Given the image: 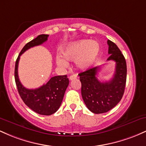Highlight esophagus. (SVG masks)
Here are the masks:
<instances>
[{
    "label": "esophagus",
    "mask_w": 146,
    "mask_h": 146,
    "mask_svg": "<svg viewBox=\"0 0 146 146\" xmlns=\"http://www.w3.org/2000/svg\"><path fill=\"white\" fill-rule=\"evenodd\" d=\"M78 78V76H77V75H72L71 76L69 77V80H75V79H77Z\"/></svg>",
    "instance_id": "obj_1"
}]
</instances>
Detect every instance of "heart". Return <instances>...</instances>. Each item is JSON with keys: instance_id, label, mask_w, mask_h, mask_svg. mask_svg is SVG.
<instances>
[{"instance_id": "1", "label": "heart", "mask_w": 146, "mask_h": 146, "mask_svg": "<svg viewBox=\"0 0 146 146\" xmlns=\"http://www.w3.org/2000/svg\"><path fill=\"white\" fill-rule=\"evenodd\" d=\"M100 45L96 41L82 40L70 43L61 50V56H57L56 62L60 67L68 66L67 61H75L76 66L80 70H86L93 64L100 53Z\"/></svg>"}]
</instances>
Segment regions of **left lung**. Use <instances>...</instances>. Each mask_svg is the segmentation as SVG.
Here are the masks:
<instances>
[{"mask_svg":"<svg viewBox=\"0 0 146 146\" xmlns=\"http://www.w3.org/2000/svg\"><path fill=\"white\" fill-rule=\"evenodd\" d=\"M108 60L115 62L113 78L101 82L97 78L100 68L94 67L78 74L82 83V96L86 107L92 113H104L116 106L123 97L126 82L127 67L123 55L115 43L108 40Z\"/></svg>","mask_w":146,"mask_h":146,"instance_id":"obj_1","label":"left lung"}]
</instances>
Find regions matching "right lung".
Returning a JSON list of instances; mask_svg holds the SVG:
<instances>
[{
	"label": "right lung",
	"instance_id": "obj_1",
	"mask_svg": "<svg viewBox=\"0 0 146 146\" xmlns=\"http://www.w3.org/2000/svg\"><path fill=\"white\" fill-rule=\"evenodd\" d=\"M48 35H39L25 45L18 56L15 65V81L18 93L24 103L36 113L42 115H51L59 109L66 88L69 84L67 75H58L51 78L45 84L36 88L28 89L23 86L19 80L18 66L20 57L25 51L38 46L47 40Z\"/></svg>",
	"mask_w": 146,
	"mask_h": 146
}]
</instances>
